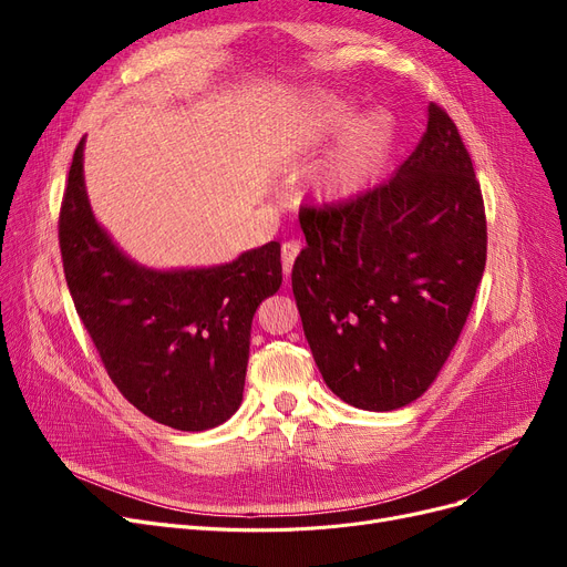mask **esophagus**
<instances>
[{
	"label": "esophagus",
	"mask_w": 567,
	"mask_h": 567,
	"mask_svg": "<svg viewBox=\"0 0 567 567\" xmlns=\"http://www.w3.org/2000/svg\"><path fill=\"white\" fill-rule=\"evenodd\" d=\"M280 252H282V271H285V276H289L293 259L299 257V252H301V246H299V241H285Z\"/></svg>",
	"instance_id": "1"
}]
</instances>
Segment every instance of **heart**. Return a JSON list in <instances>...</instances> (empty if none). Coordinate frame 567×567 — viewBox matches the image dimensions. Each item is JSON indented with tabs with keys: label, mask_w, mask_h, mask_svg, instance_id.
<instances>
[{
	"label": "heart",
	"mask_w": 567,
	"mask_h": 567,
	"mask_svg": "<svg viewBox=\"0 0 567 567\" xmlns=\"http://www.w3.org/2000/svg\"><path fill=\"white\" fill-rule=\"evenodd\" d=\"M353 114L347 101L321 94L310 101L287 133V144L293 152H308L346 133L319 174L321 193L333 199L359 195L372 186L393 154L395 124L391 114L374 110L351 125Z\"/></svg>",
	"instance_id": "heart-1"
}]
</instances>
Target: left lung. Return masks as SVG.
<instances>
[{"label": "left lung", "mask_w": 567, "mask_h": 567, "mask_svg": "<svg viewBox=\"0 0 567 567\" xmlns=\"http://www.w3.org/2000/svg\"><path fill=\"white\" fill-rule=\"evenodd\" d=\"M299 220L308 246L291 289L326 385L365 411L419 400L457 344L487 259L481 184L449 112L430 103L391 182L301 206Z\"/></svg>", "instance_id": "1"}]
</instances>
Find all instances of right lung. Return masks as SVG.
I'll return each instance as SVG.
<instances>
[{
	"instance_id": "add662e5",
	"label": "right lung",
	"mask_w": 567,
	"mask_h": 567,
	"mask_svg": "<svg viewBox=\"0 0 567 567\" xmlns=\"http://www.w3.org/2000/svg\"><path fill=\"white\" fill-rule=\"evenodd\" d=\"M84 137L59 212V250L75 310L118 389L148 419L202 432L241 406L250 326L282 285L280 244L208 268L154 271L96 223L84 190Z\"/></svg>"
}]
</instances>
